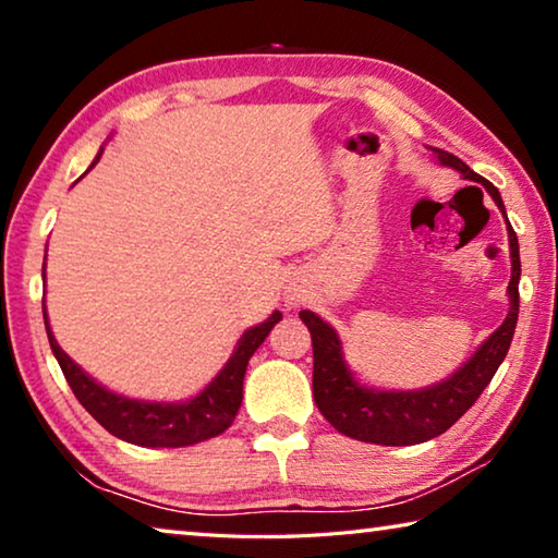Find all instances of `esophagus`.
Returning a JSON list of instances; mask_svg holds the SVG:
<instances>
[{"label":"esophagus","instance_id":"34e87169","mask_svg":"<svg viewBox=\"0 0 558 558\" xmlns=\"http://www.w3.org/2000/svg\"><path fill=\"white\" fill-rule=\"evenodd\" d=\"M288 305H300L302 300H305V295H302V290H288Z\"/></svg>","mask_w":558,"mask_h":558}]
</instances>
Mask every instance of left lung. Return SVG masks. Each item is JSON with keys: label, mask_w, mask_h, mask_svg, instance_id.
<instances>
[{"label": "left lung", "mask_w": 558, "mask_h": 558, "mask_svg": "<svg viewBox=\"0 0 558 558\" xmlns=\"http://www.w3.org/2000/svg\"><path fill=\"white\" fill-rule=\"evenodd\" d=\"M442 167L456 169L462 179L483 184L485 192L493 196L497 209L502 211L507 221V211L497 186L487 182L485 177L458 159L446 149L430 147ZM509 235V258H512V280L507 286L509 310L505 323L489 335L483 344L460 369L452 372L426 389H376V386L362 384L349 369L344 359V347L337 329L327 325L323 317L302 310L300 319L307 325L313 335V396L317 409L332 426L344 436L376 442V446H415L446 433L472 403L480 399L485 386L493 381L499 364L505 362L507 349L512 344L517 315H519V276H522V263H519V241L512 226L507 221Z\"/></svg>", "instance_id": "obj_1"}]
</instances>
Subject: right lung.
Wrapping results in <instances>:
<instances>
[{
    "label": "right lung",
    "instance_id": "add662e5",
    "mask_svg": "<svg viewBox=\"0 0 558 558\" xmlns=\"http://www.w3.org/2000/svg\"><path fill=\"white\" fill-rule=\"evenodd\" d=\"M100 155L102 147L88 169L98 165ZM41 278L46 282V263ZM282 315L276 310V313L268 319H263L260 325L245 329L239 342H235L229 362L223 364V369L216 374L199 393L192 396V399L145 401L110 391L93 379L88 372H83L81 366L63 352L59 342H56L44 300V325L46 335H49L51 352L61 366L65 381H69L73 389L75 399H78L83 409H86L102 428L112 433V436L143 448L194 446V442L209 440L229 428L243 401V376L245 366H248V359L256 354V349L263 342H266L270 329L276 327Z\"/></svg>",
    "mask_w": 558,
    "mask_h": 558
}]
</instances>
